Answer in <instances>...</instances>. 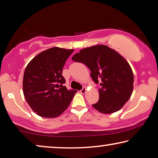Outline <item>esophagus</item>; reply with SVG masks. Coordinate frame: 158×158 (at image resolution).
I'll return each instance as SVG.
<instances>
[{
  "label": "esophagus",
  "instance_id": "obj_1",
  "mask_svg": "<svg viewBox=\"0 0 158 158\" xmlns=\"http://www.w3.org/2000/svg\"><path fill=\"white\" fill-rule=\"evenodd\" d=\"M86 91V87H83L81 90H80V92L81 93V94H85V92Z\"/></svg>",
  "mask_w": 158,
  "mask_h": 158
}]
</instances>
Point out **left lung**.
I'll return each mask as SVG.
<instances>
[{
	"label": "left lung",
	"instance_id": "1",
	"mask_svg": "<svg viewBox=\"0 0 158 158\" xmlns=\"http://www.w3.org/2000/svg\"><path fill=\"white\" fill-rule=\"evenodd\" d=\"M89 67L95 83L99 84V100L92 106L101 113L118 111L133 91L134 75L128 62L105 45L86 48L72 57Z\"/></svg>",
	"mask_w": 158,
	"mask_h": 158
}]
</instances>
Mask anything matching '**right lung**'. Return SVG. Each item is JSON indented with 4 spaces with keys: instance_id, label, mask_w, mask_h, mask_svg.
I'll return each instance as SVG.
<instances>
[{
    "instance_id": "1",
    "label": "right lung",
    "mask_w": 158,
    "mask_h": 158,
    "mask_svg": "<svg viewBox=\"0 0 158 158\" xmlns=\"http://www.w3.org/2000/svg\"><path fill=\"white\" fill-rule=\"evenodd\" d=\"M74 50L54 47L41 52L27 64L23 77V93L34 112L43 117H58L69 106L76 90L64 84L62 69Z\"/></svg>"
}]
</instances>
